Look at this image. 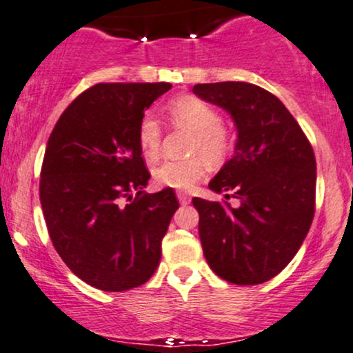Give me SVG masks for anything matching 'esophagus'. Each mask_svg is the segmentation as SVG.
Listing matches in <instances>:
<instances>
[{
    "mask_svg": "<svg viewBox=\"0 0 353 353\" xmlns=\"http://www.w3.org/2000/svg\"><path fill=\"white\" fill-rule=\"evenodd\" d=\"M176 196H178V201H180L181 205H188L190 203V195L187 192H178Z\"/></svg>",
    "mask_w": 353,
    "mask_h": 353,
    "instance_id": "obj_1",
    "label": "esophagus"
}]
</instances>
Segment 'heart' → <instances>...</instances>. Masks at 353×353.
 <instances>
[{"label": "heart", "instance_id": "obj_1", "mask_svg": "<svg viewBox=\"0 0 353 353\" xmlns=\"http://www.w3.org/2000/svg\"><path fill=\"white\" fill-rule=\"evenodd\" d=\"M170 120L176 128L193 133L187 160L163 161L153 170V178L160 187L188 190L207 173V161L219 165L232 150V137L223 128L221 114L212 103L203 98L185 94L172 100L166 106ZM160 121L153 114H145L138 123L137 140L145 160L155 161L161 152Z\"/></svg>", "mask_w": 353, "mask_h": 353}]
</instances>
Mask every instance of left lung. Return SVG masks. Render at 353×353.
<instances>
[{"label":"left lung","instance_id":"1","mask_svg":"<svg viewBox=\"0 0 353 353\" xmlns=\"http://www.w3.org/2000/svg\"><path fill=\"white\" fill-rule=\"evenodd\" d=\"M193 93L220 106L236 126L235 155L208 183L240 207L193 198L203 255L220 279L256 285L292 262L315 213L312 145L270 91L245 81L201 83Z\"/></svg>","mask_w":353,"mask_h":353}]
</instances>
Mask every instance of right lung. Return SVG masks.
Wrapping results in <instances>:
<instances>
[{"mask_svg":"<svg viewBox=\"0 0 353 353\" xmlns=\"http://www.w3.org/2000/svg\"><path fill=\"white\" fill-rule=\"evenodd\" d=\"M170 83H100L71 101L46 145L39 200L50 239L78 279L125 292L152 279L178 200L145 193L137 132ZM137 195L132 196V192Z\"/></svg>","mask_w":353,"mask_h":353,"instance_id":"1","label":"right lung"}]
</instances>
